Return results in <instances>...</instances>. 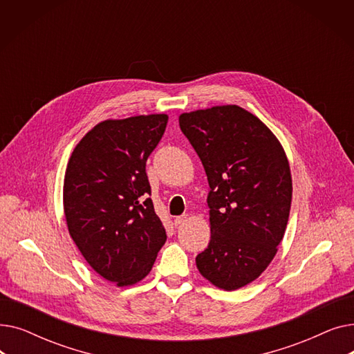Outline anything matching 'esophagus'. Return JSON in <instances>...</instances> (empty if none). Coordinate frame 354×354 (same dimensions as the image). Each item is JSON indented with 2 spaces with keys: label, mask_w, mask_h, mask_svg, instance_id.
<instances>
[{
  "label": "esophagus",
  "mask_w": 354,
  "mask_h": 354,
  "mask_svg": "<svg viewBox=\"0 0 354 354\" xmlns=\"http://www.w3.org/2000/svg\"><path fill=\"white\" fill-rule=\"evenodd\" d=\"M188 219V215H180V216H176L175 219H174V222H175V225L178 227V225H180V224H183L185 221Z\"/></svg>",
  "instance_id": "esophagus-1"
}]
</instances>
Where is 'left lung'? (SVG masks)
Segmentation results:
<instances>
[{
  "mask_svg": "<svg viewBox=\"0 0 354 354\" xmlns=\"http://www.w3.org/2000/svg\"><path fill=\"white\" fill-rule=\"evenodd\" d=\"M179 126L211 188V241L196 267L221 290L245 287L267 270L286 234L292 180L284 147L236 104L182 113Z\"/></svg>",
  "mask_w": 354,
  "mask_h": 354,
  "instance_id": "1",
  "label": "left lung"
}]
</instances>
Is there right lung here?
Masks as SVG:
<instances>
[{
  "mask_svg": "<svg viewBox=\"0 0 354 354\" xmlns=\"http://www.w3.org/2000/svg\"><path fill=\"white\" fill-rule=\"evenodd\" d=\"M167 115L97 123L73 149L63 183L68 234L88 266L118 287L151 272L166 231L149 198L146 160Z\"/></svg>",
  "mask_w": 354,
  "mask_h": 354,
  "instance_id": "add662e5",
  "label": "right lung"
}]
</instances>
